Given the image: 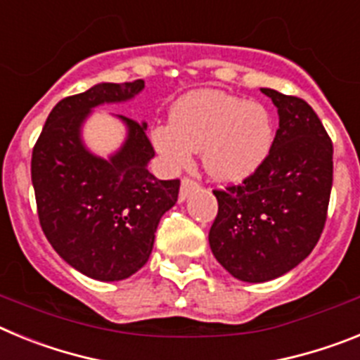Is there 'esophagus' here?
Instances as JSON below:
<instances>
[{
  "label": "esophagus",
  "instance_id": "34e87169",
  "mask_svg": "<svg viewBox=\"0 0 360 360\" xmlns=\"http://www.w3.org/2000/svg\"><path fill=\"white\" fill-rule=\"evenodd\" d=\"M195 189H198V184H196L195 180H193V178H189V176L184 178L182 186H180V200H186L187 196H189Z\"/></svg>",
  "mask_w": 360,
  "mask_h": 360
}]
</instances>
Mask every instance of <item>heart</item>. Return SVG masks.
Returning a JSON list of instances; mask_svg holds the SVG:
<instances>
[{"label":"heart","instance_id":"1","mask_svg":"<svg viewBox=\"0 0 360 360\" xmlns=\"http://www.w3.org/2000/svg\"><path fill=\"white\" fill-rule=\"evenodd\" d=\"M274 136V120L263 104L198 90L174 104L171 124L153 128L151 142L169 169H186L195 151H202L203 167L212 178L241 182L269 158Z\"/></svg>","mask_w":360,"mask_h":360}]
</instances>
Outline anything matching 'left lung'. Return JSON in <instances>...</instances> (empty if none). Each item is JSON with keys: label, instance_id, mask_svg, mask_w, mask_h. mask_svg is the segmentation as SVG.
<instances>
[{"label": "left lung", "instance_id": "8db88e82", "mask_svg": "<svg viewBox=\"0 0 360 360\" xmlns=\"http://www.w3.org/2000/svg\"><path fill=\"white\" fill-rule=\"evenodd\" d=\"M262 91L279 115L272 151L252 176L212 191L218 214L209 231L219 265L247 283L287 274L314 250L333 180L332 141L310 104L270 88Z\"/></svg>", "mask_w": 360, "mask_h": 360}]
</instances>
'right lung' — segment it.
<instances>
[{
    "mask_svg": "<svg viewBox=\"0 0 360 360\" xmlns=\"http://www.w3.org/2000/svg\"><path fill=\"white\" fill-rule=\"evenodd\" d=\"M144 81L101 82L53 106L32 151V186L44 236L59 256L97 281H120L146 265L155 232L178 200L180 180L148 171L155 149L146 122L117 115L128 128L110 158L88 151L81 128L101 104L124 103Z\"/></svg>",
    "mask_w": 360,
    "mask_h": 360,
    "instance_id": "add662e5",
    "label": "right lung"
}]
</instances>
